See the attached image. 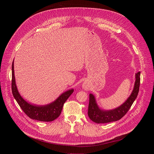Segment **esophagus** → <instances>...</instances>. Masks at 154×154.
Segmentation results:
<instances>
[{"label": "esophagus", "mask_w": 154, "mask_h": 154, "mask_svg": "<svg viewBox=\"0 0 154 154\" xmlns=\"http://www.w3.org/2000/svg\"><path fill=\"white\" fill-rule=\"evenodd\" d=\"M83 87H84V88H85V89H87V86H86V85H84Z\"/></svg>", "instance_id": "1"}]
</instances>
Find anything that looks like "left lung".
Here are the masks:
<instances>
[{
    "label": "left lung",
    "instance_id": "8db88e82",
    "mask_svg": "<svg viewBox=\"0 0 154 154\" xmlns=\"http://www.w3.org/2000/svg\"><path fill=\"white\" fill-rule=\"evenodd\" d=\"M135 78L134 88L130 97L120 106L112 110L100 109L96 103L94 96L90 94L88 110V115L90 119L96 123L100 124L116 121L121 119L129 110L138 96L140 85V72L136 74Z\"/></svg>",
    "mask_w": 154,
    "mask_h": 154
}]
</instances>
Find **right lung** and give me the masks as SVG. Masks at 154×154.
<instances>
[{"mask_svg": "<svg viewBox=\"0 0 154 154\" xmlns=\"http://www.w3.org/2000/svg\"><path fill=\"white\" fill-rule=\"evenodd\" d=\"M11 90L13 97L23 112L31 119L45 122H51L57 119L61 114L64 102L74 92V90H70L63 93L54 102L43 106L32 105L26 102L19 94L14 74V63H12V80Z\"/></svg>", "mask_w": 154, "mask_h": 154, "instance_id": "obj_1", "label": "right lung"}]
</instances>
